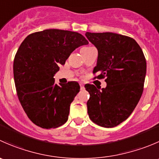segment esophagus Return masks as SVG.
<instances>
[{
  "label": "esophagus",
  "instance_id": "1",
  "mask_svg": "<svg viewBox=\"0 0 159 159\" xmlns=\"http://www.w3.org/2000/svg\"><path fill=\"white\" fill-rule=\"evenodd\" d=\"M80 88H81V90H83L84 89V85L82 83H80Z\"/></svg>",
  "mask_w": 159,
  "mask_h": 159
}]
</instances>
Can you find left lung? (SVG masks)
<instances>
[{"label":"left lung","instance_id":"obj_1","mask_svg":"<svg viewBox=\"0 0 159 159\" xmlns=\"http://www.w3.org/2000/svg\"><path fill=\"white\" fill-rule=\"evenodd\" d=\"M85 36L98 49L94 78H105L107 86L100 90L84 85L89 92V118L98 125L113 128L125 121L139 103L144 89L146 60L133 38L118 34L90 33Z\"/></svg>","mask_w":159,"mask_h":159}]
</instances>
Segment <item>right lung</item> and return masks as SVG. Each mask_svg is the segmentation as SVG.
I'll use <instances>...</instances> for the list:
<instances>
[{
	"label": "right lung",
	"instance_id": "right-lung-1",
	"mask_svg": "<svg viewBox=\"0 0 159 159\" xmlns=\"http://www.w3.org/2000/svg\"><path fill=\"white\" fill-rule=\"evenodd\" d=\"M88 44L81 34L58 29L30 34L21 43L14 60V83L20 105L34 124L50 129L68 121L79 84L57 85L54 75L77 48Z\"/></svg>",
	"mask_w": 159,
	"mask_h": 159
}]
</instances>
